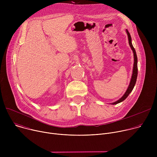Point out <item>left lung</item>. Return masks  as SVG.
<instances>
[{"mask_svg": "<svg viewBox=\"0 0 157 157\" xmlns=\"http://www.w3.org/2000/svg\"><path fill=\"white\" fill-rule=\"evenodd\" d=\"M126 32L127 33V36H128V43L130 47V48H132V50L133 51V58H134V63H133V71H132V78L130 79V82L129 84V86L127 89L126 92L125 93V94H124V96L118 101L111 103V104H117L118 103H120L121 102H122L123 101H124L127 96L129 95V94L132 92V91L133 90V89L135 86V84L136 83V81H137V74H138V68H137V54H136V52L135 48H133L132 43V38H131V36L129 33V32H128L127 30H126Z\"/></svg>", "mask_w": 157, "mask_h": 157, "instance_id": "8db88e82", "label": "left lung"}]
</instances>
